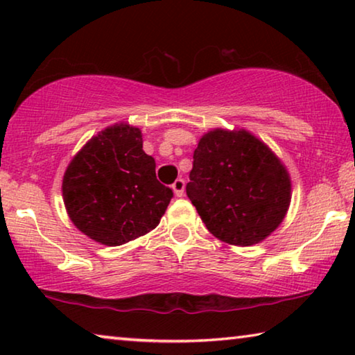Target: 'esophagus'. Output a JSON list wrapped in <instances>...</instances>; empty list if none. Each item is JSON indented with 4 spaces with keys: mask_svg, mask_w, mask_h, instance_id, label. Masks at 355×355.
Instances as JSON below:
<instances>
[{
    "mask_svg": "<svg viewBox=\"0 0 355 355\" xmlns=\"http://www.w3.org/2000/svg\"><path fill=\"white\" fill-rule=\"evenodd\" d=\"M172 189H173V194H175L177 197H183V194H184V180L183 178L175 180V183L172 184Z\"/></svg>",
    "mask_w": 355,
    "mask_h": 355,
    "instance_id": "1",
    "label": "esophagus"
}]
</instances>
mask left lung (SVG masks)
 I'll use <instances>...</instances> for the list:
<instances>
[{
	"label": "left lung",
	"instance_id": "1",
	"mask_svg": "<svg viewBox=\"0 0 355 355\" xmlns=\"http://www.w3.org/2000/svg\"><path fill=\"white\" fill-rule=\"evenodd\" d=\"M186 184L208 232L232 245H254L285 219L291 178L271 148L244 128H214L194 150Z\"/></svg>",
	"mask_w": 355,
	"mask_h": 355
}]
</instances>
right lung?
<instances>
[{
	"mask_svg": "<svg viewBox=\"0 0 355 355\" xmlns=\"http://www.w3.org/2000/svg\"><path fill=\"white\" fill-rule=\"evenodd\" d=\"M142 131L119 122L92 136L67 166L62 199L73 225L105 245H122L159 224L172 189L156 180Z\"/></svg>",
	"mask_w": 355,
	"mask_h": 355,
	"instance_id": "obj_1",
	"label": "right lung"
}]
</instances>
